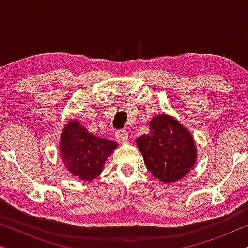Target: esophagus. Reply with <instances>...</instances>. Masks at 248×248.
<instances>
[{
	"label": "esophagus",
	"mask_w": 248,
	"mask_h": 248,
	"mask_svg": "<svg viewBox=\"0 0 248 248\" xmlns=\"http://www.w3.org/2000/svg\"><path fill=\"white\" fill-rule=\"evenodd\" d=\"M115 137H116V140L118 143H124L128 140V133L126 130H120L115 133Z\"/></svg>",
	"instance_id": "esophagus-1"
}]
</instances>
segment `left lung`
I'll use <instances>...</instances> for the list:
<instances>
[{"label":"left lung","mask_w":248,"mask_h":248,"mask_svg":"<svg viewBox=\"0 0 248 248\" xmlns=\"http://www.w3.org/2000/svg\"><path fill=\"white\" fill-rule=\"evenodd\" d=\"M138 149L151 174L164 183H174L187 175L196 160L195 141L187 128L169 115L150 121V133L137 140Z\"/></svg>","instance_id":"obj_1"}]
</instances>
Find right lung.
Here are the masks:
<instances>
[{
	"label": "right lung",
	"mask_w": 248,
	"mask_h": 248,
	"mask_svg": "<svg viewBox=\"0 0 248 248\" xmlns=\"http://www.w3.org/2000/svg\"><path fill=\"white\" fill-rule=\"evenodd\" d=\"M116 148V142L94 137L79 121H70L61 134L60 151L64 165L83 181L98 177L108 155Z\"/></svg>",
	"instance_id": "obj_1"
}]
</instances>
